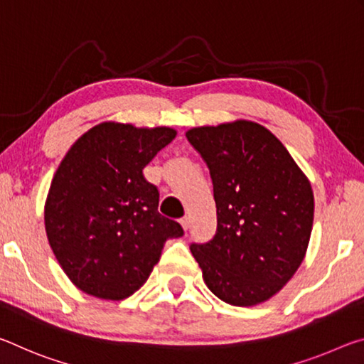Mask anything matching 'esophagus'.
<instances>
[{"label": "esophagus", "instance_id": "34e87169", "mask_svg": "<svg viewBox=\"0 0 364 364\" xmlns=\"http://www.w3.org/2000/svg\"><path fill=\"white\" fill-rule=\"evenodd\" d=\"M181 225H182L183 230H188V225H190L188 218H182V219H181Z\"/></svg>", "mask_w": 364, "mask_h": 364}]
</instances>
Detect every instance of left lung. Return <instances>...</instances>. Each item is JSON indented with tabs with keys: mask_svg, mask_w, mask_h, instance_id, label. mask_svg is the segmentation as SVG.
Here are the masks:
<instances>
[{
	"mask_svg": "<svg viewBox=\"0 0 364 364\" xmlns=\"http://www.w3.org/2000/svg\"><path fill=\"white\" fill-rule=\"evenodd\" d=\"M210 169L216 234L190 250L208 287L234 306L269 300L305 258L314 198L308 178L266 127L237 121L186 134Z\"/></svg>",
	"mask_w": 364,
	"mask_h": 364,
	"instance_id": "8db88e82",
	"label": "left lung"
}]
</instances>
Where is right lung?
<instances>
[{"instance_id": "1", "label": "right lung", "mask_w": 364, "mask_h": 364, "mask_svg": "<svg viewBox=\"0 0 364 364\" xmlns=\"http://www.w3.org/2000/svg\"><path fill=\"white\" fill-rule=\"evenodd\" d=\"M176 139L169 127L103 122L83 134L53 177L48 242L75 287L105 300L139 290L181 224L158 213L159 192L143 168Z\"/></svg>"}]
</instances>
